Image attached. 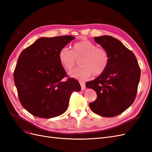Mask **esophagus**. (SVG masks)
I'll return each instance as SVG.
<instances>
[{"label":"esophagus","mask_w":152,"mask_h":152,"mask_svg":"<svg viewBox=\"0 0 152 152\" xmlns=\"http://www.w3.org/2000/svg\"><path fill=\"white\" fill-rule=\"evenodd\" d=\"M80 84L81 86V89L82 91H84L85 89H86V85H85V83L84 82H80Z\"/></svg>","instance_id":"34e87169"}]
</instances>
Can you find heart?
I'll list each match as a JSON object with an SVG mask.
<instances>
[{"label": "heart", "instance_id": "heart-1", "mask_svg": "<svg viewBox=\"0 0 152 152\" xmlns=\"http://www.w3.org/2000/svg\"><path fill=\"white\" fill-rule=\"evenodd\" d=\"M59 62L67 71H71L79 60L80 66L69 73L70 76L79 80H86L92 75L99 76L108 67L109 55L103 48L89 40H82L73 45L72 50L64 48L59 52Z\"/></svg>", "mask_w": 152, "mask_h": 152}]
</instances>
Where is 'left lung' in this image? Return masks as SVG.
Returning a JSON list of instances; mask_svg holds the SVG:
<instances>
[{
	"mask_svg": "<svg viewBox=\"0 0 152 152\" xmlns=\"http://www.w3.org/2000/svg\"><path fill=\"white\" fill-rule=\"evenodd\" d=\"M94 40L107 50L110 61L103 73L86 82L87 88L97 94V99L90 103L89 107L99 115L113 117L134 102L141 70L134 53L120 40L109 35L96 37Z\"/></svg>",
	"mask_w": 152,
	"mask_h": 152,
	"instance_id": "left-lung-1",
	"label": "left lung"
}]
</instances>
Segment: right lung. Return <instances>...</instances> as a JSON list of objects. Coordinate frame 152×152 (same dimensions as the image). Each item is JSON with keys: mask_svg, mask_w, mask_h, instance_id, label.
<instances>
[{"mask_svg": "<svg viewBox=\"0 0 152 152\" xmlns=\"http://www.w3.org/2000/svg\"><path fill=\"white\" fill-rule=\"evenodd\" d=\"M75 39L70 35L42 37L24 49L18 59L14 80L20 103L35 117L49 118L66 112L79 82L67 75L59 62L61 49Z\"/></svg>", "mask_w": 152, "mask_h": 152, "instance_id": "1", "label": "right lung"}]
</instances>
